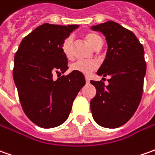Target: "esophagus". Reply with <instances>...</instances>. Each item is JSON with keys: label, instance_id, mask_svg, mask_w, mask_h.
I'll return each mask as SVG.
<instances>
[{"label": "esophagus", "instance_id": "obj_1", "mask_svg": "<svg viewBox=\"0 0 155 155\" xmlns=\"http://www.w3.org/2000/svg\"><path fill=\"white\" fill-rule=\"evenodd\" d=\"M85 82H86V84H90V78L88 77H85Z\"/></svg>", "mask_w": 155, "mask_h": 155}]
</instances>
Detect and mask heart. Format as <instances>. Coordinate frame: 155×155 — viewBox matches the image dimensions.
<instances>
[{"label": "heart", "instance_id": "heart-1", "mask_svg": "<svg viewBox=\"0 0 155 155\" xmlns=\"http://www.w3.org/2000/svg\"><path fill=\"white\" fill-rule=\"evenodd\" d=\"M84 38L87 42L90 44V45H91L93 48H95L100 42H102V39L98 35L92 33H86L84 35ZM71 43H72L71 38L68 37L64 39L61 44V51L64 54V56L67 59L72 58V56H73ZM97 67H98V64L93 60H78L71 64V71H78L85 75L91 74L93 71H95Z\"/></svg>", "mask_w": 155, "mask_h": 155}]
</instances>
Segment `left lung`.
<instances>
[{
  "label": "left lung",
  "mask_w": 155,
  "mask_h": 155,
  "mask_svg": "<svg viewBox=\"0 0 155 155\" xmlns=\"http://www.w3.org/2000/svg\"><path fill=\"white\" fill-rule=\"evenodd\" d=\"M91 28L104 33L108 44L105 60L97 74L110 76L108 85L102 80L91 81L97 89L91 110L100 126L119 128L133 116L141 100L147 68L143 45L133 32L114 21Z\"/></svg>",
  "instance_id": "8db88e82"
}]
</instances>
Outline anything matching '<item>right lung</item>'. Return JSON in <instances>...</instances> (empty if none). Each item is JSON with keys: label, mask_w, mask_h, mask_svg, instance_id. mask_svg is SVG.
<instances>
[{"label": "right lung", "mask_w": 155, "mask_h": 155, "mask_svg": "<svg viewBox=\"0 0 155 155\" xmlns=\"http://www.w3.org/2000/svg\"><path fill=\"white\" fill-rule=\"evenodd\" d=\"M78 27L45 23L22 39L15 53L13 76L21 107L40 128H54L65 122L85 84L78 71L59 77L68 69L61 44ZM54 73L58 74L57 81L53 80Z\"/></svg>", "instance_id": "add662e5"}]
</instances>
